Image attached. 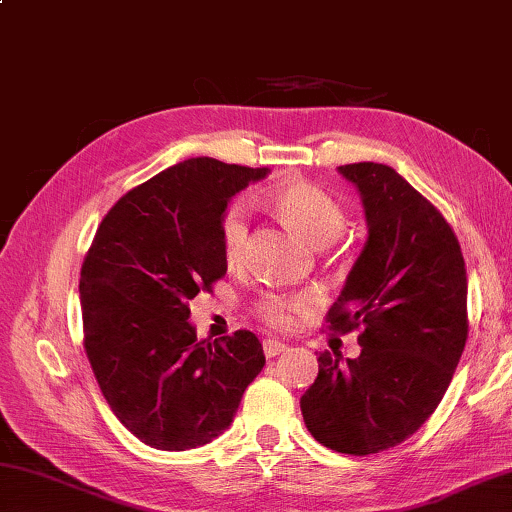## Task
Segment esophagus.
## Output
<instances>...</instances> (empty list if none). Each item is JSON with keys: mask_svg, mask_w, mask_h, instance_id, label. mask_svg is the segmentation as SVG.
Masks as SVG:
<instances>
[{"mask_svg": "<svg viewBox=\"0 0 512 512\" xmlns=\"http://www.w3.org/2000/svg\"><path fill=\"white\" fill-rule=\"evenodd\" d=\"M288 349V345H284V342H280V340H264V356L266 358H275V356H280L282 351H286Z\"/></svg>", "mask_w": 512, "mask_h": 512, "instance_id": "obj_1", "label": "esophagus"}]
</instances>
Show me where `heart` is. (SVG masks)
I'll return each mask as SVG.
<instances>
[{
  "instance_id": "b5f03b06",
  "label": "heart",
  "mask_w": 512,
  "mask_h": 512,
  "mask_svg": "<svg viewBox=\"0 0 512 512\" xmlns=\"http://www.w3.org/2000/svg\"><path fill=\"white\" fill-rule=\"evenodd\" d=\"M273 206L288 226L311 241L324 246L340 235L345 226V208L320 185L304 179H293L277 185L273 192ZM221 250L230 264H237L246 253L248 244V212L241 201H232L219 221ZM313 297L309 293H266L257 300V313L264 322L277 329H288L311 309Z\"/></svg>"
}]
</instances>
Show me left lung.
Instances as JSON below:
<instances>
[{
	"label": "left lung",
	"instance_id": "obj_1",
	"mask_svg": "<svg viewBox=\"0 0 512 512\" xmlns=\"http://www.w3.org/2000/svg\"><path fill=\"white\" fill-rule=\"evenodd\" d=\"M369 228L329 329H362L358 358L318 356L300 398L315 441L353 457L394 448L432 416L468 340V277L448 221L383 163L340 165Z\"/></svg>",
	"mask_w": 512,
	"mask_h": 512
}]
</instances>
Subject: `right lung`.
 <instances>
[{
    "mask_svg": "<svg viewBox=\"0 0 512 512\" xmlns=\"http://www.w3.org/2000/svg\"><path fill=\"white\" fill-rule=\"evenodd\" d=\"M268 167L188 159L123 194L80 271L85 351L111 412L156 450L199 448L232 423L264 367L255 333L197 340L190 300L226 275L219 221Z\"/></svg>",
    "mask_w": 512,
    "mask_h": 512,
    "instance_id": "obj_1",
    "label": "right lung"
}]
</instances>
